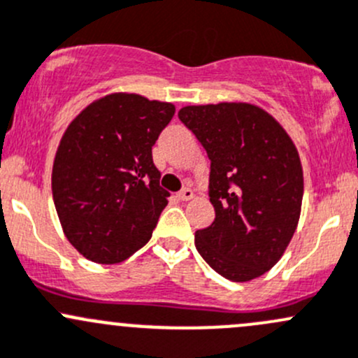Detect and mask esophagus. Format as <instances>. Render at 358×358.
Masks as SVG:
<instances>
[{"mask_svg":"<svg viewBox=\"0 0 358 358\" xmlns=\"http://www.w3.org/2000/svg\"><path fill=\"white\" fill-rule=\"evenodd\" d=\"M176 197L180 199V201H190V199H194V192L190 189H183L182 192H178L176 194Z\"/></svg>","mask_w":358,"mask_h":358,"instance_id":"34e87169","label":"esophagus"}]
</instances>
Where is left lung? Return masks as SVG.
Masks as SVG:
<instances>
[{
	"label": "left lung",
	"instance_id": "1",
	"mask_svg": "<svg viewBox=\"0 0 358 358\" xmlns=\"http://www.w3.org/2000/svg\"><path fill=\"white\" fill-rule=\"evenodd\" d=\"M210 159L213 224L195 231L206 262L231 281L262 276L281 259L299 224L303 173L283 127L247 103L178 111Z\"/></svg>",
	"mask_w": 358,
	"mask_h": 358
}]
</instances>
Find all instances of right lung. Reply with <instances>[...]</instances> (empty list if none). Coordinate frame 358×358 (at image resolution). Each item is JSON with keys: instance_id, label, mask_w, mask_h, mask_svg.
Returning a JSON list of instances; mask_svg holds the SVG:
<instances>
[{"instance_id": "1", "label": "right lung", "mask_w": 358, "mask_h": 358, "mask_svg": "<svg viewBox=\"0 0 358 358\" xmlns=\"http://www.w3.org/2000/svg\"><path fill=\"white\" fill-rule=\"evenodd\" d=\"M171 103L116 92L89 104L63 134L52 164V201L69 242L89 261L118 264L152 236L169 192L152 145Z\"/></svg>"}]
</instances>
